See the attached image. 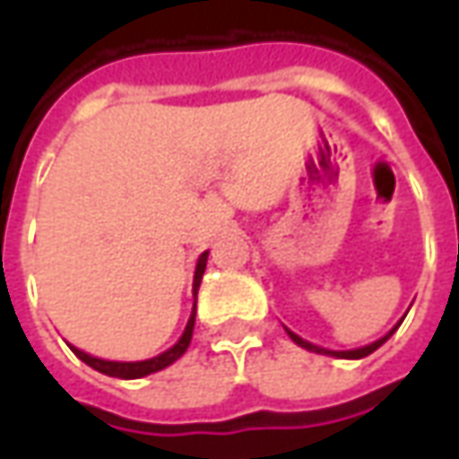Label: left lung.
Here are the masks:
<instances>
[{"label":"left lung","instance_id":"8db88e82","mask_svg":"<svg viewBox=\"0 0 459 459\" xmlns=\"http://www.w3.org/2000/svg\"><path fill=\"white\" fill-rule=\"evenodd\" d=\"M401 322H403V319H401ZM401 322H398V325H401ZM398 325L394 326V329H391V332H388L385 337H380V340H376V342H373V344H365V347H358V350H342V352H337V350H325V347H316V344L307 342V340H301L299 334H293L291 329H286V332H289V337H291L293 342L299 344V347H304V350H311V352H319V355H334V358H344V360H360V358H365V355L376 352L380 344L385 342V340H388V337H391V334L396 332Z\"/></svg>","mask_w":459,"mask_h":459}]
</instances>
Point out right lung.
I'll use <instances>...</instances> for the list:
<instances>
[{
  "mask_svg": "<svg viewBox=\"0 0 459 459\" xmlns=\"http://www.w3.org/2000/svg\"><path fill=\"white\" fill-rule=\"evenodd\" d=\"M206 255H209V253H202L199 263H196V273H194V296H196V291H199V283H202L204 268H206ZM194 322H196V304H194V311H191V316H188V325H186L184 334H181V340L173 344L170 350H166L163 355H158V358H151V360H140V362L99 360V358H91V355H86L83 350H76V347H71V350L76 352V358H79V360H83L86 365H91L94 370L104 373V376H112V378H125V380L145 378V376H151V373H158V370L168 368L170 362H176L178 358H181V355H184L186 350H188V344H191V334H194Z\"/></svg>",
  "mask_w": 459,
  "mask_h": 459,
  "instance_id": "add662e5",
  "label": "right lung"
}]
</instances>
